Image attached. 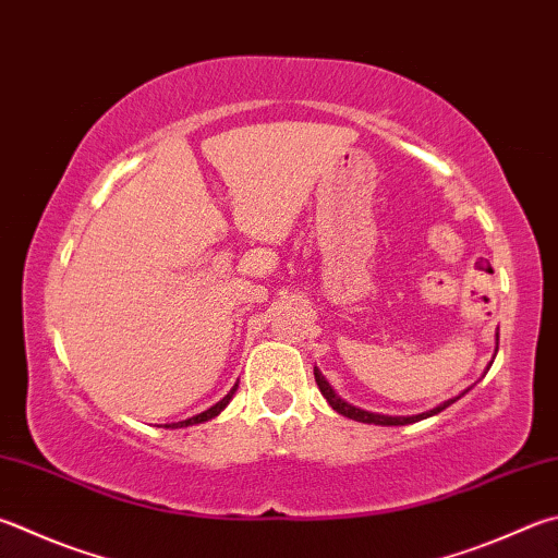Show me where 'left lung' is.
Returning a JSON list of instances; mask_svg holds the SVG:
<instances>
[{
  "label": "left lung",
  "instance_id": "left-lung-1",
  "mask_svg": "<svg viewBox=\"0 0 558 558\" xmlns=\"http://www.w3.org/2000/svg\"><path fill=\"white\" fill-rule=\"evenodd\" d=\"M314 380H317V385H319V390H322V395L324 398H327V402L331 404L333 410H337L339 414H343V417H349V420H356V422H363V424H383V427H402V424H412V422H420V420H427V417H432V414H439L441 410H447L451 402H456L459 398H453V400H447L444 404H439V408H434V410H429V412H422V414H412V417H388V414H376V412H366V410H359V408H353V404H349V402H343L337 392L331 390V385L324 380V376L322 373L314 368Z\"/></svg>",
  "mask_w": 558,
  "mask_h": 558
}]
</instances>
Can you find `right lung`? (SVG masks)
<instances>
[{
    "mask_svg": "<svg viewBox=\"0 0 558 558\" xmlns=\"http://www.w3.org/2000/svg\"><path fill=\"white\" fill-rule=\"evenodd\" d=\"M234 392H236V385H234V388H231V392L227 395V398H221V400L215 404V408H209V410H205V412H199V414H195V417H190V420H185V422L166 424V427H190V424H202V422H207V420H211V417H217V414L227 408L229 400L234 398Z\"/></svg>",
    "mask_w": 558,
    "mask_h": 558,
    "instance_id": "add662e5",
    "label": "right lung"
}]
</instances>
